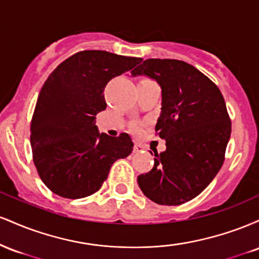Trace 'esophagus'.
<instances>
[{
    "mask_svg": "<svg viewBox=\"0 0 259 259\" xmlns=\"http://www.w3.org/2000/svg\"><path fill=\"white\" fill-rule=\"evenodd\" d=\"M141 150H142V147L140 146V145L135 144V146H134V152H139V151H141Z\"/></svg>",
    "mask_w": 259,
    "mask_h": 259,
    "instance_id": "esophagus-1",
    "label": "esophagus"
}]
</instances>
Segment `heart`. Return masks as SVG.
I'll return each mask as SVG.
<instances>
[{
  "mask_svg": "<svg viewBox=\"0 0 259 259\" xmlns=\"http://www.w3.org/2000/svg\"><path fill=\"white\" fill-rule=\"evenodd\" d=\"M142 80H145V79H142Z\"/></svg>",
  "mask_w": 259,
  "mask_h": 259,
  "instance_id": "obj_1",
  "label": "heart"
}]
</instances>
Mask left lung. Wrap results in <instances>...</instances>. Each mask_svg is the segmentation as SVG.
Here are the masks:
<instances>
[{
  "mask_svg": "<svg viewBox=\"0 0 259 259\" xmlns=\"http://www.w3.org/2000/svg\"><path fill=\"white\" fill-rule=\"evenodd\" d=\"M162 89L156 133L165 140L164 152H154L153 168L138 177L151 201L178 206L198 196L224 162L231 121L221 90L194 65L178 59L151 58L132 70Z\"/></svg>",
  "mask_w": 259,
  "mask_h": 259,
  "instance_id": "obj_1",
  "label": "left lung"
}]
</instances>
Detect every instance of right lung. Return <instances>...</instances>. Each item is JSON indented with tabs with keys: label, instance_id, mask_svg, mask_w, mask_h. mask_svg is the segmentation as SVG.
Wrapping results in <instances>:
<instances>
[{
	"label": "right lung",
	"instance_id": "1",
	"mask_svg": "<svg viewBox=\"0 0 259 259\" xmlns=\"http://www.w3.org/2000/svg\"><path fill=\"white\" fill-rule=\"evenodd\" d=\"M142 59L107 51H81L67 58L41 89L30 126L32 158L44 184L64 198L97 192L112 164L133 151L127 134L100 133L96 114L106 109L108 81Z\"/></svg>",
	"mask_w": 259,
	"mask_h": 259
}]
</instances>
